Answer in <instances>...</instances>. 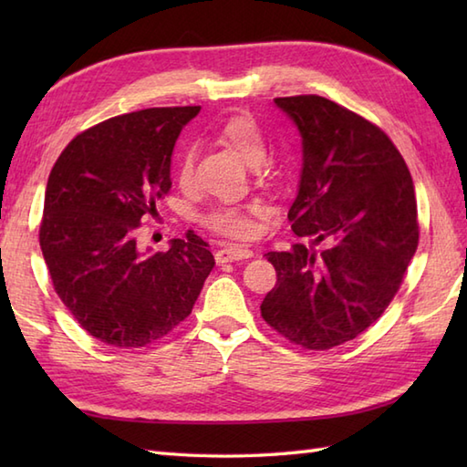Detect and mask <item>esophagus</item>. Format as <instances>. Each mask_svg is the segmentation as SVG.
I'll return each mask as SVG.
<instances>
[{"label":"esophagus","mask_w":467,"mask_h":467,"mask_svg":"<svg viewBox=\"0 0 467 467\" xmlns=\"http://www.w3.org/2000/svg\"><path fill=\"white\" fill-rule=\"evenodd\" d=\"M253 251L246 249V246H226V249L216 251L214 259L218 265L224 263H233V261H243V259H251Z\"/></svg>","instance_id":"obj_1"}]
</instances>
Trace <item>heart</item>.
I'll list each match as a JSON object with an SVG mask.
<instances>
[{"mask_svg": "<svg viewBox=\"0 0 467 467\" xmlns=\"http://www.w3.org/2000/svg\"><path fill=\"white\" fill-rule=\"evenodd\" d=\"M221 140L228 144L233 150L239 154L249 166H261L266 158V142L261 126L256 124L253 118L236 116L231 118L221 128ZM192 166H194V152L184 150L178 158L176 176L178 182L188 184L192 178ZM256 213L254 206H224L218 211L211 213L204 223L213 228V231L226 234V236H251L256 231L253 214Z\"/></svg>", "mask_w": 467, "mask_h": 467, "instance_id": "heart-1", "label": "heart"}]
</instances>
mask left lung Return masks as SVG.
I'll return each instance as SVG.
<instances>
[{"instance_id":"8db88e82","label":"left lung","mask_w":467,"mask_h":467,"mask_svg":"<svg viewBox=\"0 0 467 467\" xmlns=\"http://www.w3.org/2000/svg\"><path fill=\"white\" fill-rule=\"evenodd\" d=\"M275 104L303 140L289 221L311 246L265 254L276 285L261 315L289 341L323 351L361 335L398 293L420 241L415 188L398 148L365 118L321 96Z\"/></svg>"}]
</instances>
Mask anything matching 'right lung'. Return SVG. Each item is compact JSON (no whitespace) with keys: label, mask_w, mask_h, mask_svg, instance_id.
I'll return each instance as SVG.
<instances>
[{"label":"right lung","mask_w":467,"mask_h":467,"mask_svg":"<svg viewBox=\"0 0 467 467\" xmlns=\"http://www.w3.org/2000/svg\"><path fill=\"white\" fill-rule=\"evenodd\" d=\"M201 106L148 108L76 136L47 178L39 246L59 299L102 343L144 347L191 315L214 266L196 234L166 253L138 249L136 228L171 191L182 128Z\"/></svg>","instance_id":"add662e5"}]
</instances>
